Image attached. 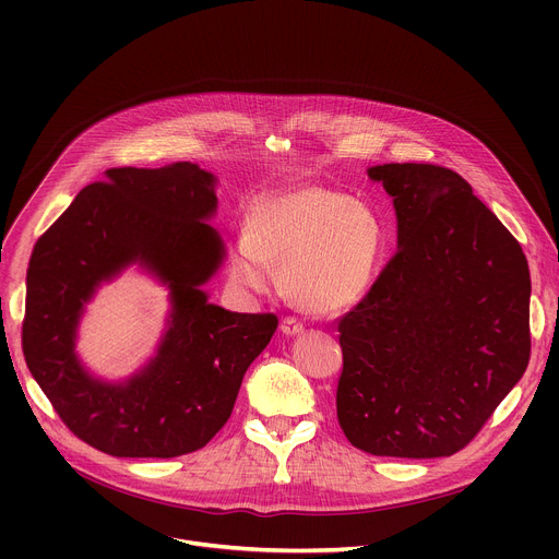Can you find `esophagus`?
Segmentation results:
<instances>
[{"instance_id":"obj_1","label":"esophagus","mask_w":559,"mask_h":559,"mask_svg":"<svg viewBox=\"0 0 559 559\" xmlns=\"http://www.w3.org/2000/svg\"><path fill=\"white\" fill-rule=\"evenodd\" d=\"M281 330H283V334L294 336V334H300V332L305 330V325L298 321V318H294V316H285V318H283V323H281Z\"/></svg>"}]
</instances>
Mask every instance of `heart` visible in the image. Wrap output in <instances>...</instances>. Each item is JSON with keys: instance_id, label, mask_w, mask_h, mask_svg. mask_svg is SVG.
<instances>
[{"instance_id": "obj_1", "label": "heart", "mask_w": 559, "mask_h": 559, "mask_svg": "<svg viewBox=\"0 0 559 559\" xmlns=\"http://www.w3.org/2000/svg\"><path fill=\"white\" fill-rule=\"evenodd\" d=\"M382 250L384 229L369 205L336 190L300 188L250 210L248 238L231 246L227 270L238 287L267 292L276 265L302 309L334 313L367 294Z\"/></svg>"}]
</instances>
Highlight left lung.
Here are the masks:
<instances>
[{
    "label": "left lung",
    "instance_id": "left-lung-1",
    "mask_svg": "<svg viewBox=\"0 0 559 559\" xmlns=\"http://www.w3.org/2000/svg\"><path fill=\"white\" fill-rule=\"evenodd\" d=\"M369 177L393 197L397 252L338 318V423L371 455H453L526 371L528 263L457 173L384 164Z\"/></svg>",
    "mask_w": 559,
    "mask_h": 559
}]
</instances>
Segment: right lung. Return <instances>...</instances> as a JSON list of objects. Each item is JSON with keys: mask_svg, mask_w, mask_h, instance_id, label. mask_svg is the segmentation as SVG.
Returning <instances> with one entry per match:
<instances>
[{"mask_svg": "<svg viewBox=\"0 0 559 559\" xmlns=\"http://www.w3.org/2000/svg\"><path fill=\"white\" fill-rule=\"evenodd\" d=\"M216 210L214 177L194 164L110 168L39 236L26 276L22 347L61 423L115 457H177L205 447L231 416L276 313L210 305L199 289L223 243L203 223ZM141 260L171 283L174 321L157 358L126 385L91 379L73 356V330L94 287Z\"/></svg>", "mask_w": 559, "mask_h": 559, "instance_id": "add662e5", "label": "right lung"}]
</instances>
